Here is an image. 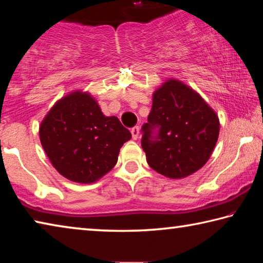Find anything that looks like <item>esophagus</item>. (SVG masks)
Returning a JSON list of instances; mask_svg holds the SVG:
<instances>
[{
	"instance_id": "esophagus-1",
	"label": "esophagus",
	"mask_w": 263,
	"mask_h": 263,
	"mask_svg": "<svg viewBox=\"0 0 263 263\" xmlns=\"http://www.w3.org/2000/svg\"><path fill=\"white\" fill-rule=\"evenodd\" d=\"M139 126H133L132 128H131V133H132V138L133 139H138V137H139Z\"/></svg>"
}]
</instances>
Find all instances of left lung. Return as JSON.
I'll return each instance as SVG.
<instances>
[{
    "mask_svg": "<svg viewBox=\"0 0 263 263\" xmlns=\"http://www.w3.org/2000/svg\"><path fill=\"white\" fill-rule=\"evenodd\" d=\"M141 133L149 167L171 179H182L206 163L218 140L219 121L197 92L169 80L154 92Z\"/></svg>",
    "mask_w": 263,
    "mask_h": 263,
    "instance_id": "8db88e82",
    "label": "left lung"
}]
</instances>
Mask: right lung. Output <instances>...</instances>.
Returning a JSON list of instances; mask_svg holds the SVG:
<instances>
[{
	"label": "right lung",
	"instance_id": "obj_1",
	"mask_svg": "<svg viewBox=\"0 0 263 263\" xmlns=\"http://www.w3.org/2000/svg\"><path fill=\"white\" fill-rule=\"evenodd\" d=\"M39 136L57 171L79 183H91L111 171L123 144L131 139L117 117H105L96 101L80 91L53 106Z\"/></svg>",
	"mask_w": 263,
	"mask_h": 263
}]
</instances>
